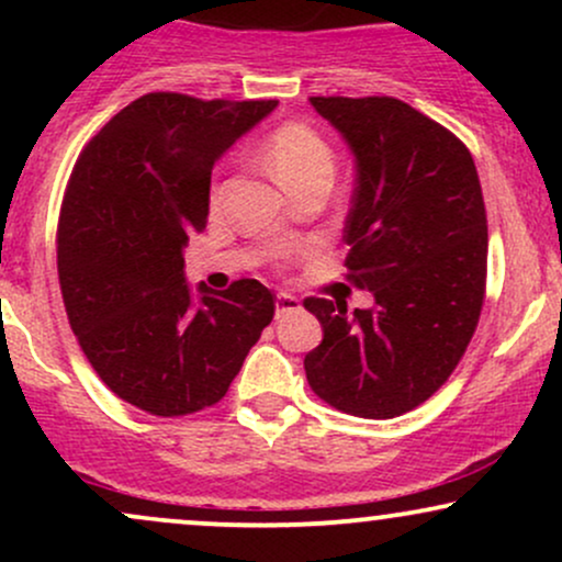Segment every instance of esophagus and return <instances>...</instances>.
<instances>
[{
	"mask_svg": "<svg viewBox=\"0 0 562 562\" xmlns=\"http://www.w3.org/2000/svg\"><path fill=\"white\" fill-rule=\"evenodd\" d=\"M301 301L293 293H277V317H285L290 312H299Z\"/></svg>",
	"mask_w": 562,
	"mask_h": 562,
	"instance_id": "1",
	"label": "esophagus"
}]
</instances>
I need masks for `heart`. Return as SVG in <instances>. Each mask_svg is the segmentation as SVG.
<instances>
[{"mask_svg": "<svg viewBox=\"0 0 562 562\" xmlns=\"http://www.w3.org/2000/svg\"><path fill=\"white\" fill-rule=\"evenodd\" d=\"M263 158H267L277 182L285 187L288 195L306 184L333 182L335 177V153L330 142L322 137L317 128L299 124V121L272 132L263 147Z\"/></svg>", "mask_w": 562, "mask_h": 562, "instance_id": "obj_1", "label": "heart"}]
</instances>
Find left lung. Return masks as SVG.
<instances>
[{
	"label": "left lung",
	"instance_id": "1",
	"mask_svg": "<svg viewBox=\"0 0 562 562\" xmlns=\"http://www.w3.org/2000/svg\"><path fill=\"white\" fill-rule=\"evenodd\" d=\"M357 158L346 280L375 308L306 299L325 338L306 380L346 415L389 420L447 383L486 295V205L462 139L396 97H308Z\"/></svg>",
	"mask_w": 562,
	"mask_h": 562
}]
</instances>
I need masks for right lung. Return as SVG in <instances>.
Returning <instances> with one entry per match:
<instances>
[{
    "instance_id": "right-lung-1",
    "label": "right lung",
    "mask_w": 562,
    "mask_h": 562,
    "mask_svg": "<svg viewBox=\"0 0 562 562\" xmlns=\"http://www.w3.org/2000/svg\"><path fill=\"white\" fill-rule=\"evenodd\" d=\"M277 100L150 92L81 150L57 222L70 330L115 396L156 417L222 402L274 317L259 280L224 293L184 282L187 237L209 222L211 169Z\"/></svg>"
}]
</instances>
